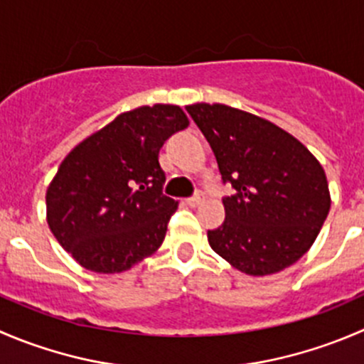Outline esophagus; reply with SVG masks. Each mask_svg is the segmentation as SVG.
<instances>
[{
  "label": "esophagus",
  "instance_id": "obj_1",
  "mask_svg": "<svg viewBox=\"0 0 364 364\" xmlns=\"http://www.w3.org/2000/svg\"><path fill=\"white\" fill-rule=\"evenodd\" d=\"M185 203L188 204V206H197V204H200L203 203V192H200V190H197L196 193H193L192 197H188V199H185Z\"/></svg>",
  "mask_w": 364,
  "mask_h": 364
}]
</instances>
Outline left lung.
<instances>
[{"label": "left lung", "mask_w": 364, "mask_h": 364, "mask_svg": "<svg viewBox=\"0 0 364 364\" xmlns=\"http://www.w3.org/2000/svg\"><path fill=\"white\" fill-rule=\"evenodd\" d=\"M217 158L225 220L208 231L211 249L249 276L294 264L318 236L331 208L326 172L295 136L257 115L197 103L186 107Z\"/></svg>", "instance_id": "1"}]
</instances>
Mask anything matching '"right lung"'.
Returning a JSON list of instances; mask_svg holds the SVG:
<instances>
[{
	"mask_svg": "<svg viewBox=\"0 0 364 364\" xmlns=\"http://www.w3.org/2000/svg\"><path fill=\"white\" fill-rule=\"evenodd\" d=\"M188 126L174 105L124 112L77 144L46 193L48 224L87 270L124 272L161 245L178 203L164 193L158 154Z\"/></svg>",
	"mask_w": 364,
	"mask_h": 364,
	"instance_id": "1",
	"label": "right lung"
}]
</instances>
